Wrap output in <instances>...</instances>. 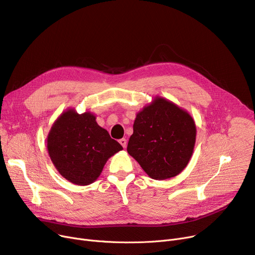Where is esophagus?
Here are the masks:
<instances>
[{
  "instance_id": "esophagus-1",
  "label": "esophagus",
  "mask_w": 255,
  "mask_h": 255,
  "mask_svg": "<svg viewBox=\"0 0 255 255\" xmlns=\"http://www.w3.org/2000/svg\"><path fill=\"white\" fill-rule=\"evenodd\" d=\"M119 142L121 143V145L123 146V148H126V145H127V140H126V138H121V139L119 140Z\"/></svg>"
}]
</instances>
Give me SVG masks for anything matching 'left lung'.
I'll return each mask as SVG.
<instances>
[{"mask_svg":"<svg viewBox=\"0 0 255 255\" xmlns=\"http://www.w3.org/2000/svg\"><path fill=\"white\" fill-rule=\"evenodd\" d=\"M194 120L171 101L156 97L135 118L127 152L155 180L176 177L192 156Z\"/></svg>","mask_w":255,"mask_h":255,"instance_id":"obj_1","label":"left lung"}]
</instances>
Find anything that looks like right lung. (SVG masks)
I'll list each match as a JSON object with an SVG mask.
<instances>
[{
  "label": "right lung",
  "mask_w": 255,
  "mask_h": 255,
  "mask_svg": "<svg viewBox=\"0 0 255 255\" xmlns=\"http://www.w3.org/2000/svg\"><path fill=\"white\" fill-rule=\"evenodd\" d=\"M47 150L53 165L66 180L76 185L95 182L110 157L123 150L100 127L92 113L64 112L47 136Z\"/></svg>",
  "instance_id": "1"
}]
</instances>
